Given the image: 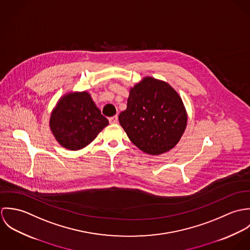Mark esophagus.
Wrapping results in <instances>:
<instances>
[{"label":"esophagus","instance_id":"1","mask_svg":"<svg viewBox=\"0 0 250 250\" xmlns=\"http://www.w3.org/2000/svg\"><path fill=\"white\" fill-rule=\"evenodd\" d=\"M108 121H109V123H111V124L117 123V121H118L117 115H114V116H112V117H109V118H108Z\"/></svg>","mask_w":250,"mask_h":250}]
</instances>
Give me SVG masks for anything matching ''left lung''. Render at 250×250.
I'll return each mask as SVG.
<instances>
[{
	"instance_id": "8db88e82",
	"label": "left lung",
	"mask_w": 250,
	"mask_h": 250,
	"mask_svg": "<svg viewBox=\"0 0 250 250\" xmlns=\"http://www.w3.org/2000/svg\"><path fill=\"white\" fill-rule=\"evenodd\" d=\"M119 123L143 152L160 155L178 143L187 126V111L178 93L166 82L145 77L130 90Z\"/></svg>"
}]
</instances>
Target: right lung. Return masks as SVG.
I'll return each mask as SVG.
<instances>
[{
  "instance_id": "obj_1",
  "label": "right lung",
  "mask_w": 250,
  "mask_h": 250,
  "mask_svg": "<svg viewBox=\"0 0 250 250\" xmlns=\"http://www.w3.org/2000/svg\"><path fill=\"white\" fill-rule=\"evenodd\" d=\"M107 125L108 120L86 91L62 96L50 117V128L57 142L73 151L88 145Z\"/></svg>"
}]
</instances>
